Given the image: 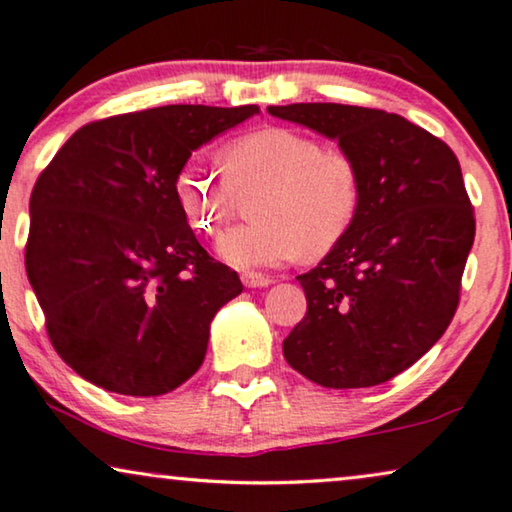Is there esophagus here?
Returning a JSON list of instances; mask_svg holds the SVG:
<instances>
[{
	"mask_svg": "<svg viewBox=\"0 0 512 512\" xmlns=\"http://www.w3.org/2000/svg\"><path fill=\"white\" fill-rule=\"evenodd\" d=\"M241 281L245 288H269L271 285V278L264 276V274H255V271H245L241 276Z\"/></svg>",
	"mask_w": 512,
	"mask_h": 512,
	"instance_id": "34e87169",
	"label": "esophagus"
}]
</instances>
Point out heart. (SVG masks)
I'll return each instance as SVG.
<instances>
[{"instance_id":"heart-1","label":"heart","mask_w":512,"mask_h":512,"mask_svg":"<svg viewBox=\"0 0 512 512\" xmlns=\"http://www.w3.org/2000/svg\"><path fill=\"white\" fill-rule=\"evenodd\" d=\"M224 175L189 161L175 177V196L187 222L215 236L231 220L236 196L260 189L250 203L255 222L217 241V255L236 269H271L306 250L323 255L342 241L360 206V175L342 149L295 128L271 126L231 142Z\"/></svg>"}]
</instances>
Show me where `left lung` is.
<instances>
[{
	"mask_svg": "<svg viewBox=\"0 0 512 512\" xmlns=\"http://www.w3.org/2000/svg\"><path fill=\"white\" fill-rule=\"evenodd\" d=\"M271 117L337 140L360 175L356 220L297 276L306 316L285 337L292 370L325 388L393 379L445 335L475 217L452 149L384 109L297 102Z\"/></svg>",
	"mask_w": 512,
	"mask_h": 512,
	"instance_id": "left-lung-1",
	"label": "left lung"
}]
</instances>
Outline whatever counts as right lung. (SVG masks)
<instances>
[{
	"label": "right lung",
	"mask_w": 512,
	"mask_h": 512,
	"mask_svg": "<svg viewBox=\"0 0 512 512\" xmlns=\"http://www.w3.org/2000/svg\"><path fill=\"white\" fill-rule=\"evenodd\" d=\"M257 105H166L79 128L30 196L25 269L58 356L121 395H163L199 370L210 323L241 295L175 196L194 149Z\"/></svg>",
	"instance_id": "1"
}]
</instances>
